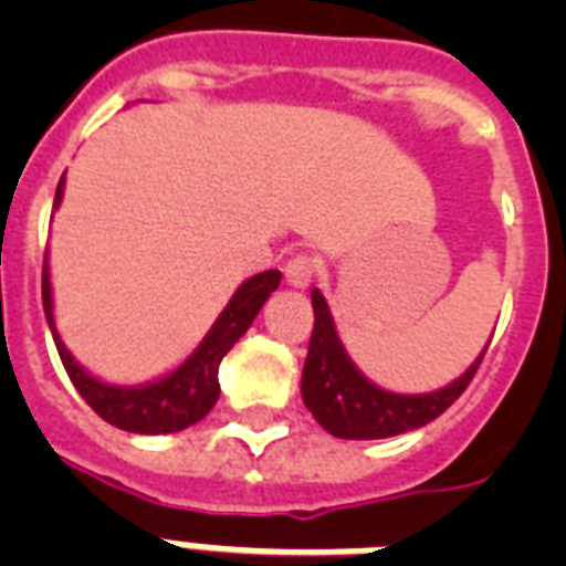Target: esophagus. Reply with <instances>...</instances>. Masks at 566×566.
I'll use <instances>...</instances> for the list:
<instances>
[{"label": "esophagus", "instance_id": "esophagus-1", "mask_svg": "<svg viewBox=\"0 0 566 566\" xmlns=\"http://www.w3.org/2000/svg\"><path fill=\"white\" fill-rule=\"evenodd\" d=\"M317 273V261L308 255V252H300V255H293L287 264H284V279L293 287H308L311 279Z\"/></svg>", "mask_w": 566, "mask_h": 566}]
</instances>
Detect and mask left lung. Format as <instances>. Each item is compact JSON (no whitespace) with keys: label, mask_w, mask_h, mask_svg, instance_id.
Wrapping results in <instances>:
<instances>
[{"label":"left lung","mask_w":566,"mask_h":566,"mask_svg":"<svg viewBox=\"0 0 566 566\" xmlns=\"http://www.w3.org/2000/svg\"><path fill=\"white\" fill-rule=\"evenodd\" d=\"M314 305V332H311L308 358L302 367V399L314 420L335 438L378 440L420 429L447 411L473 381L484 353L452 385L434 394L402 396L381 390L355 370L349 355L337 340L335 319L328 314L323 293L311 291Z\"/></svg>","instance_id":"1"}]
</instances>
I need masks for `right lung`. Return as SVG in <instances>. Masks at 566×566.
<instances>
[{
  "label": "right lung",
  "mask_w": 566,
  "mask_h": 566,
  "mask_svg": "<svg viewBox=\"0 0 566 566\" xmlns=\"http://www.w3.org/2000/svg\"><path fill=\"white\" fill-rule=\"evenodd\" d=\"M61 193H64V176L57 181L55 208L61 202ZM279 282H282L279 270H264V273L252 275L249 282L240 284L220 319L213 323L211 332L205 335V340L188 361L181 364L179 370H172L170 376L144 387L105 385L99 378L87 376L73 361V355L66 353V346L61 344L55 332V323H52V284H49L46 261H43V311H46L49 328L55 337L66 376L102 420L117 426V429L137 431V434H170V431H181L199 422L217 405V399H220L217 370H220L222 355L247 335V328L252 326V319L258 317V311L266 302V296L279 287Z\"/></svg>",
  "instance_id": "1"
}]
</instances>
